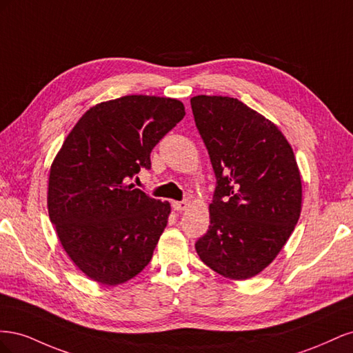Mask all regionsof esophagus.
<instances>
[{
  "label": "esophagus",
  "instance_id": "34e87169",
  "mask_svg": "<svg viewBox=\"0 0 353 353\" xmlns=\"http://www.w3.org/2000/svg\"><path fill=\"white\" fill-rule=\"evenodd\" d=\"M190 206V201L188 200H183V201H172V208L176 212H183Z\"/></svg>",
  "mask_w": 353,
  "mask_h": 353
}]
</instances>
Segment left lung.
Segmentation results:
<instances>
[{
  "instance_id": "obj_1",
  "label": "left lung",
  "mask_w": 353,
  "mask_h": 353,
  "mask_svg": "<svg viewBox=\"0 0 353 353\" xmlns=\"http://www.w3.org/2000/svg\"><path fill=\"white\" fill-rule=\"evenodd\" d=\"M190 101L216 176L197 254L225 279H252L276 258L301 216L293 148L271 121L237 99L196 95Z\"/></svg>"
}]
</instances>
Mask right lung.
<instances>
[{
	"mask_svg": "<svg viewBox=\"0 0 353 353\" xmlns=\"http://www.w3.org/2000/svg\"><path fill=\"white\" fill-rule=\"evenodd\" d=\"M184 116L179 100L125 95L85 112L66 137L50 169L48 215L88 279L122 284L152 261L170 205L128 181L152 168L154 145Z\"/></svg>",
	"mask_w": 353,
	"mask_h": 353,
	"instance_id": "right-lung-1",
	"label": "right lung"
}]
</instances>
